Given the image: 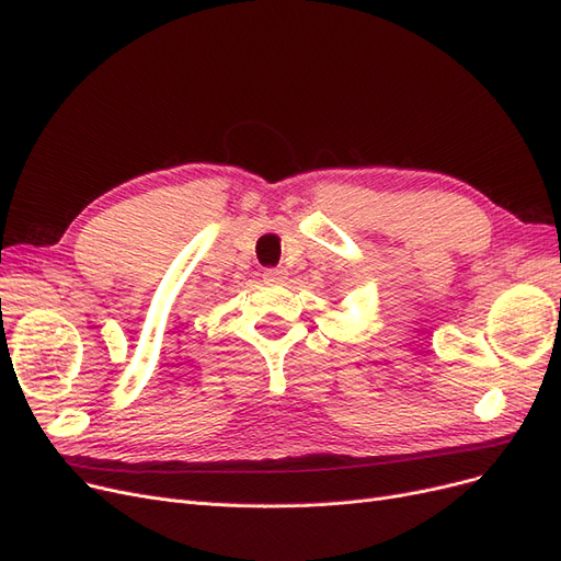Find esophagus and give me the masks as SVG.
<instances>
[{"mask_svg": "<svg viewBox=\"0 0 561 561\" xmlns=\"http://www.w3.org/2000/svg\"><path fill=\"white\" fill-rule=\"evenodd\" d=\"M285 278H287L285 268H266L264 271V280L271 285H280V283H285Z\"/></svg>", "mask_w": 561, "mask_h": 561, "instance_id": "obj_1", "label": "esophagus"}]
</instances>
